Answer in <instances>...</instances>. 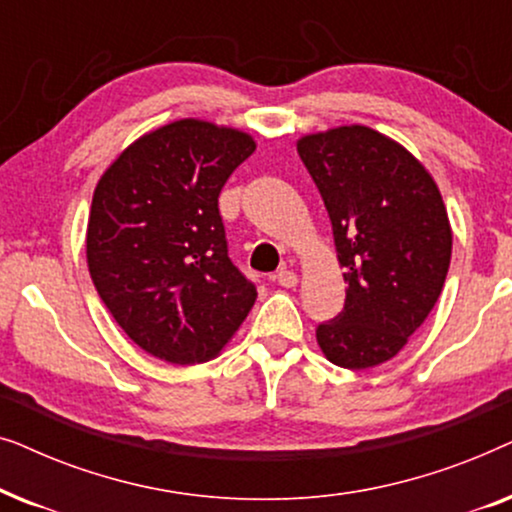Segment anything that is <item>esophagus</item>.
Masks as SVG:
<instances>
[{"mask_svg":"<svg viewBox=\"0 0 512 512\" xmlns=\"http://www.w3.org/2000/svg\"><path fill=\"white\" fill-rule=\"evenodd\" d=\"M275 279H277V284L279 286H286V289H293V286L298 284V275L293 270H279L277 275H275Z\"/></svg>","mask_w":512,"mask_h":512,"instance_id":"34e87169","label":"esophagus"}]
</instances>
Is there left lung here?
<instances>
[{
	"label": "left lung",
	"instance_id": "8db88e82",
	"mask_svg": "<svg viewBox=\"0 0 512 512\" xmlns=\"http://www.w3.org/2000/svg\"><path fill=\"white\" fill-rule=\"evenodd\" d=\"M298 156L317 184L345 272V310L319 324L331 363L394 359L443 291L452 228L436 181L408 149L366 125L305 135Z\"/></svg>",
	"mask_w": 512,
	"mask_h": 512
}]
</instances>
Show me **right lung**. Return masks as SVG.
I'll return each mask as SVG.
<instances>
[{"instance_id": "add662e5", "label": "right lung", "mask_w": 512, "mask_h": 512, "mask_svg": "<svg viewBox=\"0 0 512 512\" xmlns=\"http://www.w3.org/2000/svg\"><path fill=\"white\" fill-rule=\"evenodd\" d=\"M254 151L247 132L181 118L132 142L97 181L90 277L116 324L156 359H214L256 303L219 214L223 184Z\"/></svg>"}]
</instances>
